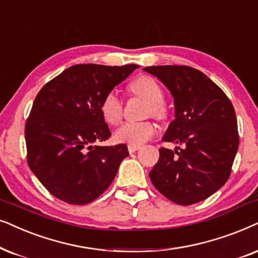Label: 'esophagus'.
<instances>
[{"mask_svg": "<svg viewBox=\"0 0 258 258\" xmlns=\"http://www.w3.org/2000/svg\"><path fill=\"white\" fill-rule=\"evenodd\" d=\"M127 149H128V152L130 153H133V152H136V151H138L140 149V146L139 145H132V144H128Z\"/></svg>", "mask_w": 258, "mask_h": 258, "instance_id": "obj_1", "label": "esophagus"}]
</instances>
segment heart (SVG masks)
I'll list each match as a JSON object with an SVG mask.
<instances>
[{
  "label": "heart",
  "instance_id": "heart-1",
  "mask_svg": "<svg viewBox=\"0 0 258 258\" xmlns=\"http://www.w3.org/2000/svg\"><path fill=\"white\" fill-rule=\"evenodd\" d=\"M128 91L136 97L147 101L146 115L163 120L167 115V107L164 100V91L154 79L143 75L137 78L128 86ZM100 112L104 120L109 125H116L122 115V101L115 92H109L100 104ZM156 133V125L151 120L140 122H123L114 132L116 143L140 145Z\"/></svg>",
  "mask_w": 258,
  "mask_h": 258
}]
</instances>
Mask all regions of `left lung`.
Wrapping results in <instances>:
<instances>
[{
    "label": "left lung",
    "mask_w": 258,
    "mask_h": 258,
    "mask_svg": "<svg viewBox=\"0 0 258 258\" xmlns=\"http://www.w3.org/2000/svg\"><path fill=\"white\" fill-rule=\"evenodd\" d=\"M170 89L174 116L163 142L184 149L161 147L150 172L154 187L178 205L204 201L229 179L238 150L235 108L226 94L201 71L188 66L144 68Z\"/></svg>",
    "instance_id": "1"
}]
</instances>
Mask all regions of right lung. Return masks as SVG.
Segmentation results:
<instances>
[{"instance_id":"obj_1","label":"right lung","mask_w":258,"mask_h":258,"mask_svg":"<svg viewBox=\"0 0 258 258\" xmlns=\"http://www.w3.org/2000/svg\"><path fill=\"white\" fill-rule=\"evenodd\" d=\"M138 67L75 64L37 93L25 127L27 163L55 198L88 204L114 179L128 150L125 144L93 146L111 137L100 104Z\"/></svg>"}]
</instances>
